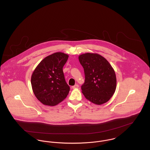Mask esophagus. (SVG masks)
Instances as JSON below:
<instances>
[{
	"label": "esophagus",
	"instance_id": "1",
	"mask_svg": "<svg viewBox=\"0 0 150 150\" xmlns=\"http://www.w3.org/2000/svg\"><path fill=\"white\" fill-rule=\"evenodd\" d=\"M79 86L78 84H76V85H74V86H72V88H73V89H77V88H79Z\"/></svg>",
	"mask_w": 150,
	"mask_h": 150
}]
</instances>
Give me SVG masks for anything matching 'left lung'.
Returning a JSON list of instances; mask_svg holds the SVG:
<instances>
[{
    "instance_id": "left-lung-1",
    "label": "left lung",
    "mask_w": 150,
    "mask_h": 150,
    "mask_svg": "<svg viewBox=\"0 0 150 150\" xmlns=\"http://www.w3.org/2000/svg\"><path fill=\"white\" fill-rule=\"evenodd\" d=\"M79 59L85 73V82L81 86L83 95L94 104L106 103L116 89L114 69L106 59L98 54H83L79 55Z\"/></svg>"
}]
</instances>
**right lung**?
I'll return each mask as SVG.
<instances>
[{"label":"right lung","instance_id":"1","mask_svg":"<svg viewBox=\"0 0 150 150\" xmlns=\"http://www.w3.org/2000/svg\"><path fill=\"white\" fill-rule=\"evenodd\" d=\"M69 55L58 52L46 57L37 66L31 77L33 92L43 105L53 106L67 97L70 87L64 79L63 67Z\"/></svg>","mask_w":150,"mask_h":150}]
</instances>
